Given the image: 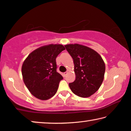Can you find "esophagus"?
Returning a JSON list of instances; mask_svg holds the SVG:
<instances>
[{"mask_svg":"<svg viewBox=\"0 0 131 131\" xmlns=\"http://www.w3.org/2000/svg\"><path fill=\"white\" fill-rule=\"evenodd\" d=\"M67 73H68V72H64V73H63V77H66V75H67Z\"/></svg>","mask_w":131,"mask_h":131,"instance_id":"esophagus-1","label":"esophagus"}]
</instances>
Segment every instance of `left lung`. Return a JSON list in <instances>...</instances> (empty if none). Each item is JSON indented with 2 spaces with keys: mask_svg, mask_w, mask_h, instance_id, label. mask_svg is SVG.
I'll use <instances>...</instances> for the list:
<instances>
[{
  "mask_svg": "<svg viewBox=\"0 0 131 131\" xmlns=\"http://www.w3.org/2000/svg\"><path fill=\"white\" fill-rule=\"evenodd\" d=\"M65 47L74 63L76 79L69 86L73 93L88 97L95 93L103 81L105 65L98 53L88 47L79 44Z\"/></svg>",
  "mask_w": 131,
  "mask_h": 131,
  "instance_id": "1",
  "label": "left lung"
}]
</instances>
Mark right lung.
<instances>
[{
  "label": "right lung",
  "mask_w": 131,
  "mask_h": 131,
  "mask_svg": "<svg viewBox=\"0 0 131 131\" xmlns=\"http://www.w3.org/2000/svg\"><path fill=\"white\" fill-rule=\"evenodd\" d=\"M65 48L62 45L40 47L29 54L22 67L23 79L30 92L40 100L53 96L63 77L56 71V58Z\"/></svg>",
  "instance_id": "1"
}]
</instances>
